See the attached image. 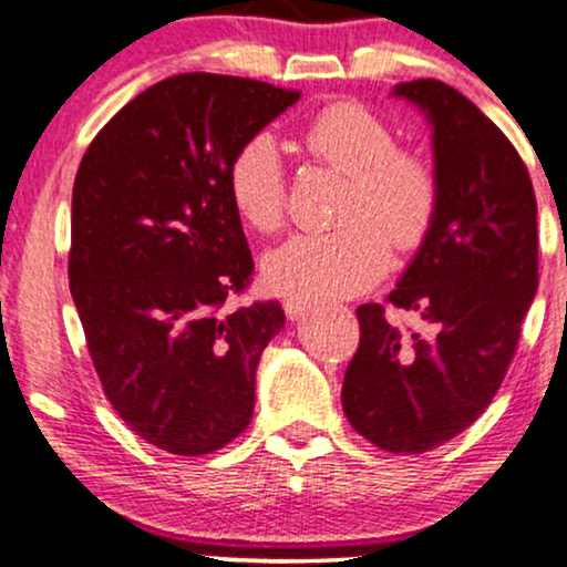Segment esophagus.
I'll list each match as a JSON object with an SVG mask.
<instances>
[{
  "mask_svg": "<svg viewBox=\"0 0 567 567\" xmlns=\"http://www.w3.org/2000/svg\"><path fill=\"white\" fill-rule=\"evenodd\" d=\"M309 309H311L309 298L292 296V298H288V301H285V315H288L290 320H298V317H301L303 311H309Z\"/></svg>",
  "mask_w": 567,
  "mask_h": 567,
  "instance_id": "obj_1",
  "label": "esophagus"
}]
</instances>
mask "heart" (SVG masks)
<instances>
[{
	"mask_svg": "<svg viewBox=\"0 0 567 567\" xmlns=\"http://www.w3.org/2000/svg\"><path fill=\"white\" fill-rule=\"evenodd\" d=\"M311 159L347 175L341 229L296 234L264 258L271 288L292 296H354L386 271L392 245L419 247L440 210V175L424 154L396 148L394 130L354 101L330 103L303 125ZM226 188L237 216L256 231L282 226L288 178L269 133L234 152Z\"/></svg>",
	"mask_w": 567,
	"mask_h": 567,
	"instance_id": "b5f03b06",
	"label": "heart"
}]
</instances>
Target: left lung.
<instances>
[{"label": "left lung", "mask_w": 567, "mask_h": 567, "mask_svg": "<svg viewBox=\"0 0 567 567\" xmlns=\"http://www.w3.org/2000/svg\"><path fill=\"white\" fill-rule=\"evenodd\" d=\"M434 127L440 210L386 301L429 336L362 303L360 347L343 375L349 424L386 453H426L480 419L496 396L538 290L536 194L517 148L440 80L400 82Z\"/></svg>", "instance_id": "8db88e82"}]
</instances>
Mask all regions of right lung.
I'll list each match as a JSON object with an SVG mask.
<instances>
[{
	"mask_svg": "<svg viewBox=\"0 0 567 567\" xmlns=\"http://www.w3.org/2000/svg\"><path fill=\"white\" fill-rule=\"evenodd\" d=\"M301 97L269 82L175 74L95 135L71 194V298L103 394L159 451L205 455L245 432L277 301L229 309L252 277L229 162Z\"/></svg>",
	"mask_w": 567,
	"mask_h": 567,
	"instance_id": "right-lung-1",
	"label": "right lung"
}]
</instances>
